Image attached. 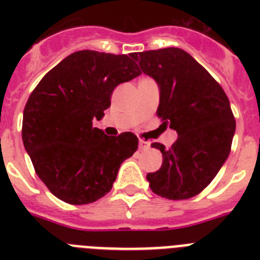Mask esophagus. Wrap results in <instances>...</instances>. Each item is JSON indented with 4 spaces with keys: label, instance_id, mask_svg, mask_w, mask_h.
<instances>
[{
    "label": "esophagus",
    "instance_id": "1",
    "mask_svg": "<svg viewBox=\"0 0 260 260\" xmlns=\"http://www.w3.org/2000/svg\"><path fill=\"white\" fill-rule=\"evenodd\" d=\"M150 147H151L150 142L144 141V139H141V141H139V148H141V150H148Z\"/></svg>",
    "mask_w": 260,
    "mask_h": 260
}]
</instances>
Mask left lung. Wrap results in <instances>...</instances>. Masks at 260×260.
Segmentation results:
<instances>
[{
  "mask_svg": "<svg viewBox=\"0 0 260 260\" xmlns=\"http://www.w3.org/2000/svg\"><path fill=\"white\" fill-rule=\"evenodd\" d=\"M144 74L160 87L157 117L178 134L161 151L162 165L147 174L155 194L172 201L203 191L228 158L236 132L231 103L217 82L199 62L180 48L134 53Z\"/></svg>",
  "mask_w": 260,
  "mask_h": 260,
  "instance_id": "left-lung-1",
  "label": "left lung"
}]
</instances>
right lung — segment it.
<instances>
[{"mask_svg": "<svg viewBox=\"0 0 260 260\" xmlns=\"http://www.w3.org/2000/svg\"><path fill=\"white\" fill-rule=\"evenodd\" d=\"M141 74L134 53L79 50L32 91L23 112V144L54 197L79 206L110 191L119 165L138 150V138L133 133L108 137L92 121L104 116L119 83Z\"/></svg>", "mask_w": 260, "mask_h": 260, "instance_id": "right-lung-1", "label": "right lung"}]
</instances>
